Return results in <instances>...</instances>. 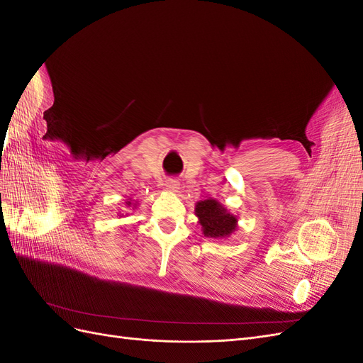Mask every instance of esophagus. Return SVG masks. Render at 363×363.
Segmentation results:
<instances>
[{"instance_id":"34e87169","label":"esophagus","mask_w":363,"mask_h":363,"mask_svg":"<svg viewBox=\"0 0 363 363\" xmlns=\"http://www.w3.org/2000/svg\"><path fill=\"white\" fill-rule=\"evenodd\" d=\"M164 188L171 192H177V189L180 188V182L177 179H168L164 182Z\"/></svg>"}]
</instances>
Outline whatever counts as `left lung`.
Returning <instances> with one entry per match:
<instances>
[{"mask_svg":"<svg viewBox=\"0 0 363 363\" xmlns=\"http://www.w3.org/2000/svg\"><path fill=\"white\" fill-rule=\"evenodd\" d=\"M195 215L203 228V235L212 239H224L238 228V218L216 200H203L195 204Z\"/></svg>","mask_w":363,"mask_h":363,"instance_id":"1","label":"left lung"}]
</instances>
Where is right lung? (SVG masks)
<instances>
[{"mask_svg":"<svg viewBox=\"0 0 363 363\" xmlns=\"http://www.w3.org/2000/svg\"><path fill=\"white\" fill-rule=\"evenodd\" d=\"M125 204H127V207H130V206H135V204H131V201H127Z\"/></svg>","mask_w":363,"mask_h":363,"instance_id":"add662e5","label":"right lung"}]
</instances>
